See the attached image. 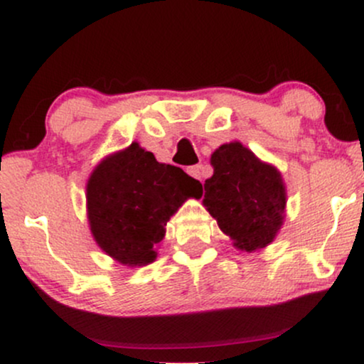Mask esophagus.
I'll return each mask as SVG.
<instances>
[{
    "mask_svg": "<svg viewBox=\"0 0 364 364\" xmlns=\"http://www.w3.org/2000/svg\"><path fill=\"white\" fill-rule=\"evenodd\" d=\"M186 171L191 178L198 179V181H203V178H205V168H203L202 164L191 166V168H188Z\"/></svg>",
    "mask_w": 364,
    "mask_h": 364,
    "instance_id": "esophagus-1",
    "label": "esophagus"
}]
</instances>
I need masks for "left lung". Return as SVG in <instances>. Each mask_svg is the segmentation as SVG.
<instances>
[{
    "mask_svg": "<svg viewBox=\"0 0 364 364\" xmlns=\"http://www.w3.org/2000/svg\"><path fill=\"white\" fill-rule=\"evenodd\" d=\"M210 164L214 174L203 185V207L235 248L246 253L267 248L286 217L287 193L281 171L260 161L241 141L215 149Z\"/></svg>",
    "mask_w": 364,
    "mask_h": 364,
    "instance_id": "8db88e82",
    "label": "left lung"
}]
</instances>
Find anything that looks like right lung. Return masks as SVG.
<instances>
[{
	"label": "right lung",
	"instance_id": "add662e5",
	"mask_svg": "<svg viewBox=\"0 0 364 364\" xmlns=\"http://www.w3.org/2000/svg\"><path fill=\"white\" fill-rule=\"evenodd\" d=\"M202 183L183 169L157 162L136 141L109 154L87 181V219L95 243L112 260L145 267L157 258L166 224Z\"/></svg>",
	"mask_w": 364,
	"mask_h": 364
}]
</instances>
